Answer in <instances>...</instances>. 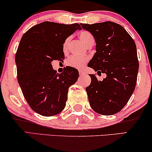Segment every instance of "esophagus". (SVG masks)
<instances>
[{
  "label": "esophagus",
  "instance_id": "obj_1",
  "mask_svg": "<svg viewBox=\"0 0 152 152\" xmlns=\"http://www.w3.org/2000/svg\"><path fill=\"white\" fill-rule=\"evenodd\" d=\"M79 73H80V76H82L84 73H85V72H84L83 70H80V71H79Z\"/></svg>",
  "mask_w": 152,
  "mask_h": 152
}]
</instances>
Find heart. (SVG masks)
<instances>
[{
  "label": "heart",
  "instance_id": "b5f03b06",
  "mask_svg": "<svg viewBox=\"0 0 152 152\" xmlns=\"http://www.w3.org/2000/svg\"><path fill=\"white\" fill-rule=\"evenodd\" d=\"M79 36H80L81 40H82L86 46H87L91 42L94 40L93 35L91 34L89 32H88V31H82V32H80V34H79ZM70 39H71V37H67L66 40L64 41V45H63V50H64V52L68 50L69 45H70ZM88 58L87 57L72 56L67 60L66 64L68 66L72 67V68L80 69L83 68V67L85 66V64L88 62Z\"/></svg>",
  "mask_w": 152,
  "mask_h": 152
}]
</instances>
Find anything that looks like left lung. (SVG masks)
<instances>
[{
    "mask_svg": "<svg viewBox=\"0 0 152 152\" xmlns=\"http://www.w3.org/2000/svg\"><path fill=\"white\" fill-rule=\"evenodd\" d=\"M96 41V53L88 64L97 74L105 73L99 81L91 74L86 88L90 105L102 115L117 113L126 105L136 85L139 63L137 48L131 35L121 25L112 21L81 23Z\"/></svg>",
    "mask_w": 152,
    "mask_h": 152,
    "instance_id": "1",
    "label": "left lung"
}]
</instances>
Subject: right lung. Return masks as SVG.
<instances>
[{
  "instance_id": "obj_1",
  "label": "right lung",
  "mask_w": 152,
  "mask_h": 152,
  "mask_svg": "<svg viewBox=\"0 0 152 152\" xmlns=\"http://www.w3.org/2000/svg\"><path fill=\"white\" fill-rule=\"evenodd\" d=\"M77 30H82L77 23L44 21L21 37L15 56L17 80L26 100L39 115H58L66 107L68 88L77 82L79 72L67 66L58 74L52 62L65 58L63 45Z\"/></svg>"
}]
</instances>
